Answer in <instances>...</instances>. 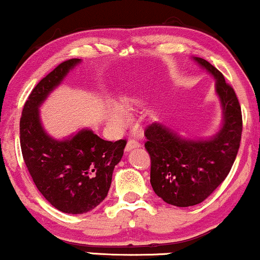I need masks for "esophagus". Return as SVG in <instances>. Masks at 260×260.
Returning <instances> with one entry per match:
<instances>
[{"mask_svg":"<svg viewBox=\"0 0 260 260\" xmlns=\"http://www.w3.org/2000/svg\"><path fill=\"white\" fill-rule=\"evenodd\" d=\"M139 147H140L139 142H137L136 139H129L127 142L126 148H124V151H126V153H128V151H131V150H132V149H136V148H139Z\"/></svg>","mask_w":260,"mask_h":260,"instance_id":"esophagus-1","label":"esophagus"}]
</instances>
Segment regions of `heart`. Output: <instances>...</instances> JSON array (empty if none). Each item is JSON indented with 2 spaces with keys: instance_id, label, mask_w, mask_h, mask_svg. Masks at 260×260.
<instances>
[{
  "instance_id": "b5f03b06",
  "label": "heart",
  "mask_w": 260,
  "mask_h": 260,
  "mask_svg": "<svg viewBox=\"0 0 260 260\" xmlns=\"http://www.w3.org/2000/svg\"><path fill=\"white\" fill-rule=\"evenodd\" d=\"M137 103V99L129 96L122 98L120 105L117 104H110L107 106V121L113 129H121L127 124L128 116L127 113L131 110L133 104Z\"/></svg>"
}]
</instances>
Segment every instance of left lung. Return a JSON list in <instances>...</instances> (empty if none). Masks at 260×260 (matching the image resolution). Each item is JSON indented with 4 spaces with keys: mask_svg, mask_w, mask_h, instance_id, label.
<instances>
[{
    "mask_svg": "<svg viewBox=\"0 0 260 260\" xmlns=\"http://www.w3.org/2000/svg\"><path fill=\"white\" fill-rule=\"evenodd\" d=\"M192 58L215 79L221 106L217 132L209 138H187L160 122L145 129L151 187L164 202L180 208L199 204L222 183L237 156L242 134V113L235 90L213 64Z\"/></svg>",
    "mask_w": 260,
    "mask_h": 260,
    "instance_id": "left-lung-1",
    "label": "left lung"
}]
</instances>
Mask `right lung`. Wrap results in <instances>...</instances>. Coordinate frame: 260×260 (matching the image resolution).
<instances>
[{
	"instance_id": "add662e5",
	"label": "right lung",
	"mask_w": 260,
	"mask_h": 260,
	"mask_svg": "<svg viewBox=\"0 0 260 260\" xmlns=\"http://www.w3.org/2000/svg\"><path fill=\"white\" fill-rule=\"evenodd\" d=\"M80 62H62L38 83L23 107L19 124L23 159L35 186L52 207L67 214L88 213L106 198L113 169L126 147V140L107 142L89 128L63 139L45 131L40 106Z\"/></svg>"
}]
</instances>
